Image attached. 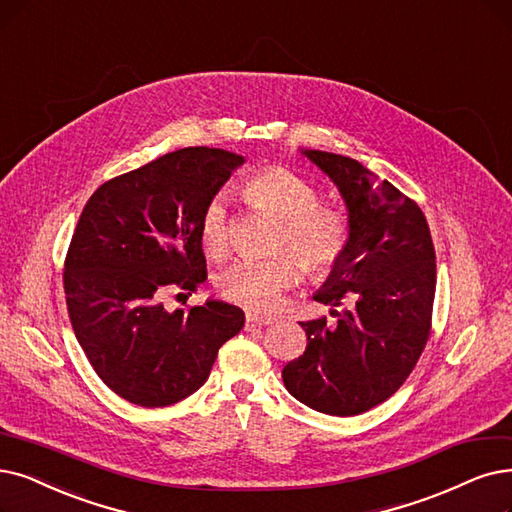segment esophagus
Here are the masks:
<instances>
[{
    "instance_id": "1",
    "label": "esophagus",
    "mask_w": 512,
    "mask_h": 512,
    "mask_svg": "<svg viewBox=\"0 0 512 512\" xmlns=\"http://www.w3.org/2000/svg\"><path fill=\"white\" fill-rule=\"evenodd\" d=\"M273 319L271 317H262V315H248L245 317V330H256V327L262 325H271Z\"/></svg>"
}]
</instances>
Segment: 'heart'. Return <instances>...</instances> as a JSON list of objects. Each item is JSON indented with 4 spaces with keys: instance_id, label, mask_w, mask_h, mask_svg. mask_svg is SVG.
<instances>
[{
    "instance_id": "obj_1",
    "label": "heart",
    "mask_w": 512,
    "mask_h": 512,
    "mask_svg": "<svg viewBox=\"0 0 512 512\" xmlns=\"http://www.w3.org/2000/svg\"><path fill=\"white\" fill-rule=\"evenodd\" d=\"M252 206L281 220L277 248H290L273 258H239L216 277L218 292L250 311H271L281 294L300 279L304 269L315 277L330 275L351 243V222L340 208L319 203L311 180L285 168H267L243 187ZM199 239L212 258L229 252L231 218L227 197L216 193L199 218ZM301 259L298 261L297 258Z\"/></svg>"
}]
</instances>
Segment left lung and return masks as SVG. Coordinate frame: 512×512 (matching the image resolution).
<instances>
[{
	"label": "left lung",
	"mask_w": 512,
	"mask_h": 512,
	"mask_svg": "<svg viewBox=\"0 0 512 512\" xmlns=\"http://www.w3.org/2000/svg\"><path fill=\"white\" fill-rule=\"evenodd\" d=\"M338 187L351 222L346 256L313 296L327 319L300 321L306 351L283 367L290 395L330 416H357L399 391L431 334L435 248L418 203L357 159L302 151ZM346 303L342 312L335 306Z\"/></svg>",
	"instance_id": "obj_1"
}]
</instances>
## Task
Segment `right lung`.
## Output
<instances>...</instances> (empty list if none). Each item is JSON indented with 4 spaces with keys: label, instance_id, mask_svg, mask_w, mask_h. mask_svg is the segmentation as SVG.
Returning a JSON list of instances; mask_svg holds the SVG:
<instances>
[{
    "label": "right lung",
    "instance_id": "obj_1",
    "mask_svg": "<svg viewBox=\"0 0 512 512\" xmlns=\"http://www.w3.org/2000/svg\"><path fill=\"white\" fill-rule=\"evenodd\" d=\"M243 161L180 149L107 180L81 212L65 260L69 319L94 372L121 399L166 407L193 395L243 327L229 302L174 313L161 302L208 279L199 218Z\"/></svg>",
    "mask_w": 512,
    "mask_h": 512
}]
</instances>
